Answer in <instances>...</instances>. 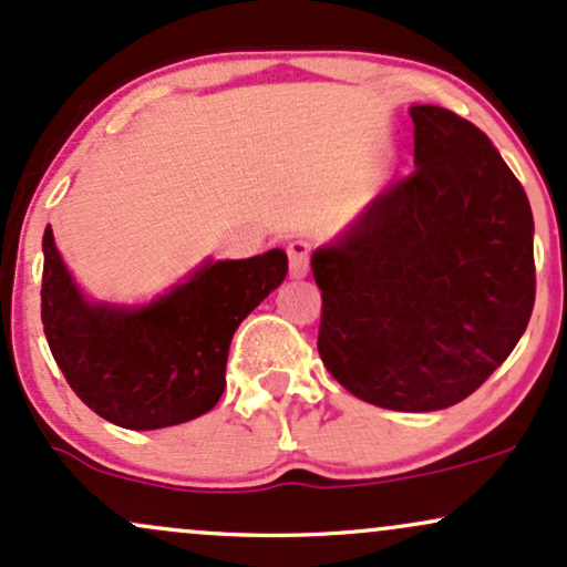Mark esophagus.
<instances>
[{"mask_svg":"<svg viewBox=\"0 0 567 567\" xmlns=\"http://www.w3.org/2000/svg\"><path fill=\"white\" fill-rule=\"evenodd\" d=\"M286 254H289V272H291V278H305V276H308L310 244H305V240H291V244L286 246Z\"/></svg>","mask_w":567,"mask_h":567,"instance_id":"obj_1","label":"esophagus"}]
</instances>
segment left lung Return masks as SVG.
Listing matches in <instances>:
<instances>
[{"label": "left lung", "mask_w": 567, "mask_h": 567, "mask_svg": "<svg viewBox=\"0 0 567 567\" xmlns=\"http://www.w3.org/2000/svg\"><path fill=\"white\" fill-rule=\"evenodd\" d=\"M415 165L310 259L318 353L353 396L399 412L463 402L506 361L536 302L533 214L489 138L412 106Z\"/></svg>", "instance_id": "left-lung-1"}]
</instances>
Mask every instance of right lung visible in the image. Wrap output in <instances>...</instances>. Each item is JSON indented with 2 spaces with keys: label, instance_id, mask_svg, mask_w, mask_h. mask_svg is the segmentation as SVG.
I'll use <instances>...</instances> for the list:
<instances>
[{
  "label": "right lung",
  "instance_id": "obj_1",
  "mask_svg": "<svg viewBox=\"0 0 567 567\" xmlns=\"http://www.w3.org/2000/svg\"><path fill=\"white\" fill-rule=\"evenodd\" d=\"M42 251V323L55 364L95 415L133 431L187 423L219 402L235 329L289 270L281 249L208 262L146 308L117 310L85 302L50 227Z\"/></svg>",
  "mask_w": 567,
  "mask_h": 567
}]
</instances>
